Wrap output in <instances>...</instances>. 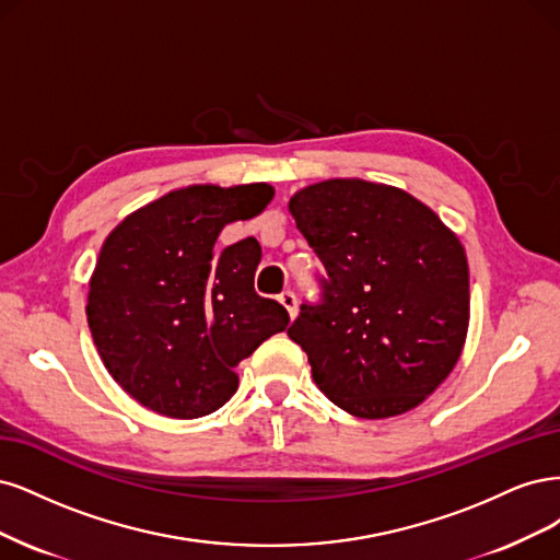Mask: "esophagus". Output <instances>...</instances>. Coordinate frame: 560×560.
Listing matches in <instances>:
<instances>
[{"instance_id":"obj_1","label":"esophagus","mask_w":560,"mask_h":560,"mask_svg":"<svg viewBox=\"0 0 560 560\" xmlns=\"http://www.w3.org/2000/svg\"><path fill=\"white\" fill-rule=\"evenodd\" d=\"M279 302L285 306V312L291 314V318L298 316V298H295L293 291H283V293L279 295Z\"/></svg>"}]
</instances>
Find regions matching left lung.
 Returning a JSON list of instances; mask_svg holds the SVG:
<instances>
[{
	"mask_svg": "<svg viewBox=\"0 0 560 560\" xmlns=\"http://www.w3.org/2000/svg\"><path fill=\"white\" fill-rule=\"evenodd\" d=\"M298 230L326 267L288 337L316 386L358 419L421 405L458 363L470 275L458 237L405 190L330 178L291 197Z\"/></svg>",
	"mask_w": 560,
	"mask_h": 560,
	"instance_id": "obj_1",
	"label": "left lung"
}]
</instances>
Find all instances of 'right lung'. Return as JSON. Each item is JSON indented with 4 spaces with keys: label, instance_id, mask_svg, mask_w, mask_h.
Here are the masks:
<instances>
[{
    "label": "right lung",
    "instance_id": "1",
    "mask_svg": "<svg viewBox=\"0 0 560 560\" xmlns=\"http://www.w3.org/2000/svg\"><path fill=\"white\" fill-rule=\"evenodd\" d=\"M272 186H188L128 215L106 237L90 279L88 326L104 368L125 393L172 419L223 407L234 372L288 312L254 288L260 244L219 250L232 221L258 215Z\"/></svg>",
    "mask_w": 560,
    "mask_h": 560
}]
</instances>
